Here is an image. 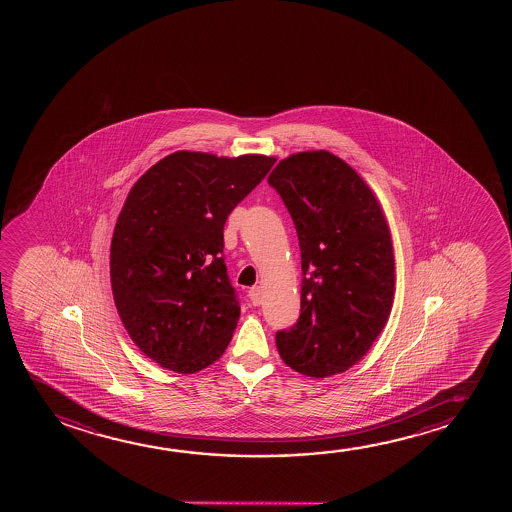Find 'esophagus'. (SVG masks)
<instances>
[{
    "label": "esophagus",
    "mask_w": 512,
    "mask_h": 512,
    "mask_svg": "<svg viewBox=\"0 0 512 512\" xmlns=\"http://www.w3.org/2000/svg\"><path fill=\"white\" fill-rule=\"evenodd\" d=\"M248 299L252 302L253 306H259L262 302V288L252 287L248 290Z\"/></svg>",
    "instance_id": "34e87169"
}]
</instances>
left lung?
I'll return each mask as SVG.
<instances>
[{
    "mask_svg": "<svg viewBox=\"0 0 512 512\" xmlns=\"http://www.w3.org/2000/svg\"><path fill=\"white\" fill-rule=\"evenodd\" d=\"M301 246V316L276 334L283 362L309 378L348 371L385 329L395 294L392 236L378 197L327 150L292 154L267 178Z\"/></svg>",
    "mask_w": 512,
    "mask_h": 512,
    "instance_id": "1",
    "label": "left lung"
}]
</instances>
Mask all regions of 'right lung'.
<instances>
[{"mask_svg": "<svg viewBox=\"0 0 512 512\" xmlns=\"http://www.w3.org/2000/svg\"><path fill=\"white\" fill-rule=\"evenodd\" d=\"M274 162L178 150L129 190L110 246L113 301L164 369L194 374L231 343L241 308L222 257L225 220Z\"/></svg>", "mask_w": 512, "mask_h": 512, "instance_id": "right-lung-1", "label": "right lung"}]
</instances>
